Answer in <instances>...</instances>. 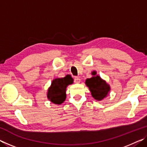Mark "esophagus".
I'll use <instances>...</instances> for the list:
<instances>
[{"instance_id":"1","label":"esophagus","mask_w":147,"mask_h":147,"mask_svg":"<svg viewBox=\"0 0 147 147\" xmlns=\"http://www.w3.org/2000/svg\"><path fill=\"white\" fill-rule=\"evenodd\" d=\"M80 82H81V80L78 77H75V78H74V82L76 84L80 83Z\"/></svg>"}]
</instances>
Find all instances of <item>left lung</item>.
<instances>
[{
  "instance_id": "1",
  "label": "left lung",
  "mask_w": 147,
  "mask_h": 147,
  "mask_svg": "<svg viewBox=\"0 0 147 147\" xmlns=\"http://www.w3.org/2000/svg\"><path fill=\"white\" fill-rule=\"evenodd\" d=\"M93 76L86 80L85 84L91 91V95L94 99L100 101L108 96L111 91L109 84L106 82L100 76L96 74V71L91 73Z\"/></svg>"
}]
</instances>
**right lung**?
Here are the masks:
<instances>
[{"label": "right lung", "instance_id": "add662e5", "mask_svg": "<svg viewBox=\"0 0 147 147\" xmlns=\"http://www.w3.org/2000/svg\"><path fill=\"white\" fill-rule=\"evenodd\" d=\"M73 78L67 74L63 78L54 79L47 90V96L49 100L54 104H61L66 99L67 86L73 84Z\"/></svg>", "mask_w": 147, "mask_h": 147}]
</instances>
